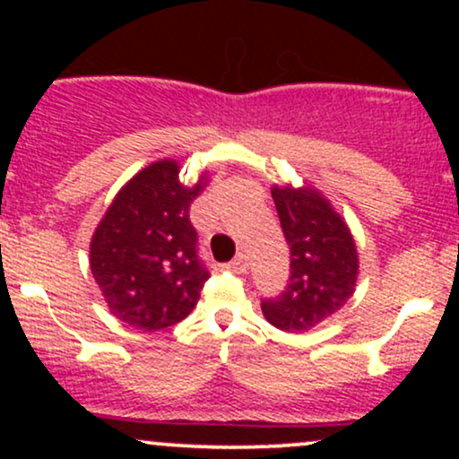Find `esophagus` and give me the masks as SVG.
Masks as SVG:
<instances>
[{
  "label": "esophagus",
  "instance_id": "esophagus-1",
  "mask_svg": "<svg viewBox=\"0 0 459 459\" xmlns=\"http://www.w3.org/2000/svg\"><path fill=\"white\" fill-rule=\"evenodd\" d=\"M230 270L233 272H237V273H244L246 270H247V259H246V255H237L233 261H230Z\"/></svg>",
  "mask_w": 459,
  "mask_h": 459
}]
</instances>
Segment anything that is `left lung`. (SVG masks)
Returning <instances> with one entry per match:
<instances>
[{
  "mask_svg": "<svg viewBox=\"0 0 459 459\" xmlns=\"http://www.w3.org/2000/svg\"><path fill=\"white\" fill-rule=\"evenodd\" d=\"M272 198L291 252V276L281 296L263 299L261 310L278 330L308 332L354 296L356 241L315 187L273 186Z\"/></svg>",
  "mask_w": 459,
  "mask_h": 459,
  "instance_id": "1",
  "label": "left lung"
}]
</instances>
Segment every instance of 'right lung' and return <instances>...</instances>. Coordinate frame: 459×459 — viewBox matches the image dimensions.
<instances>
[{
  "label": "right lung",
  "mask_w": 459,
  "mask_h": 459,
  "mask_svg": "<svg viewBox=\"0 0 459 459\" xmlns=\"http://www.w3.org/2000/svg\"><path fill=\"white\" fill-rule=\"evenodd\" d=\"M178 181V163L161 160L123 186L91 241V270L109 313L134 328L163 330L196 307L209 272L198 259L189 207L207 187Z\"/></svg>",
  "instance_id": "1"
}]
</instances>
